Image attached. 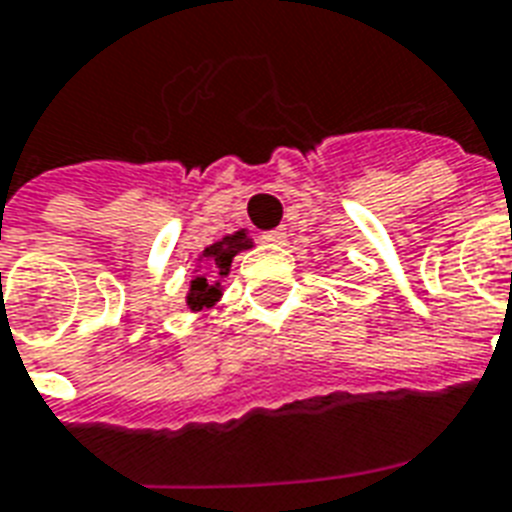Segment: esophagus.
<instances>
[{
  "label": "esophagus",
  "mask_w": 512,
  "mask_h": 512,
  "mask_svg": "<svg viewBox=\"0 0 512 512\" xmlns=\"http://www.w3.org/2000/svg\"><path fill=\"white\" fill-rule=\"evenodd\" d=\"M261 240L269 245L285 243V229H269V232H264V235H261Z\"/></svg>",
  "instance_id": "esophagus-1"
}]
</instances>
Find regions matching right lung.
Wrapping results in <instances>:
<instances>
[{
    "label": "right lung",
    "instance_id": "1",
    "mask_svg": "<svg viewBox=\"0 0 512 512\" xmlns=\"http://www.w3.org/2000/svg\"><path fill=\"white\" fill-rule=\"evenodd\" d=\"M248 248H253V240L245 229H240L235 235H224L221 240L208 245L197 256V269H194L189 293H186V307L192 312H200L202 307H213L221 299V283L216 277H227L232 259Z\"/></svg>",
    "mask_w": 512,
    "mask_h": 512
}]
</instances>
